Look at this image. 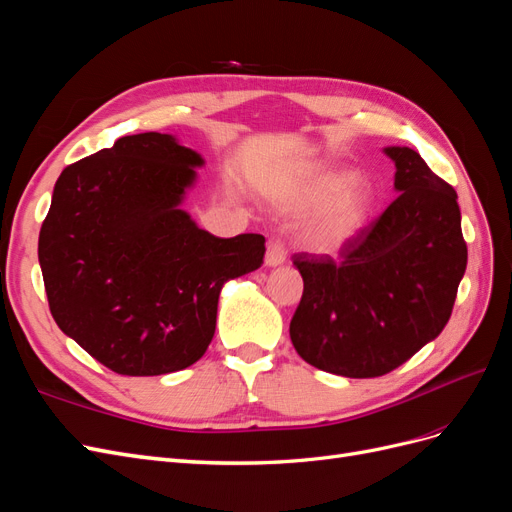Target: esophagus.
<instances>
[{
	"instance_id": "obj_1",
	"label": "esophagus",
	"mask_w": 512,
	"mask_h": 512,
	"mask_svg": "<svg viewBox=\"0 0 512 512\" xmlns=\"http://www.w3.org/2000/svg\"><path fill=\"white\" fill-rule=\"evenodd\" d=\"M286 260V245L280 237H271L267 243V254H265V262L269 267H277L282 265Z\"/></svg>"
}]
</instances>
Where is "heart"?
<instances>
[{
  "label": "heart",
  "mask_w": 512,
  "mask_h": 512,
  "mask_svg": "<svg viewBox=\"0 0 512 512\" xmlns=\"http://www.w3.org/2000/svg\"><path fill=\"white\" fill-rule=\"evenodd\" d=\"M348 170L324 168L307 175L292 190L277 196L286 209L318 207L305 226V239L324 250H337L361 228L371 194L361 183H350Z\"/></svg>",
  "instance_id": "b5f03b06"
}]
</instances>
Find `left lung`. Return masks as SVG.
<instances>
[{
    "mask_svg": "<svg viewBox=\"0 0 512 512\" xmlns=\"http://www.w3.org/2000/svg\"><path fill=\"white\" fill-rule=\"evenodd\" d=\"M399 196L329 254L292 256L303 297L290 339L303 361L346 378L404 365L453 314L468 265L453 185L410 147H386Z\"/></svg>",
    "mask_w": 512,
    "mask_h": 512,
    "instance_id": "left-lung-1",
    "label": "left lung"
}]
</instances>
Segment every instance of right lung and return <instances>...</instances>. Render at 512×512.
<instances>
[{"label":"right lung","mask_w":512,"mask_h":512,"mask_svg":"<svg viewBox=\"0 0 512 512\" xmlns=\"http://www.w3.org/2000/svg\"><path fill=\"white\" fill-rule=\"evenodd\" d=\"M203 164L173 136H121L59 175L38 260L57 327L121 376L196 363L220 290L256 271L265 237H213L179 209Z\"/></svg>","instance_id":"right-lung-1"}]
</instances>
